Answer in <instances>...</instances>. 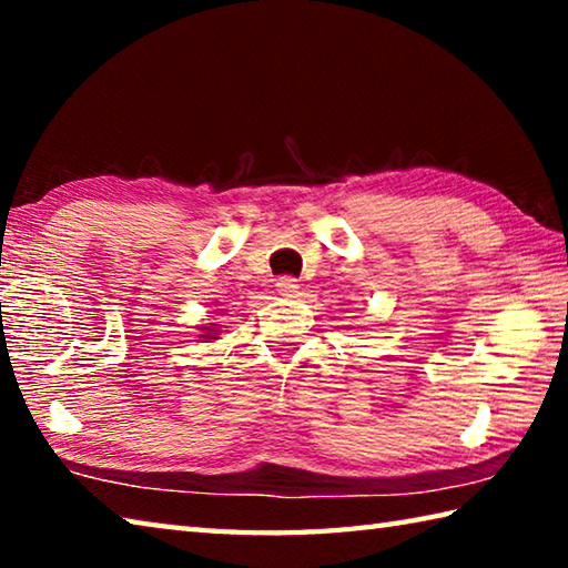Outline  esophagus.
<instances>
[{
	"mask_svg": "<svg viewBox=\"0 0 568 568\" xmlns=\"http://www.w3.org/2000/svg\"><path fill=\"white\" fill-rule=\"evenodd\" d=\"M275 287H277V293H281V295L293 297L297 293V281H295V277H291V275H283V277H277Z\"/></svg>",
	"mask_w": 568,
	"mask_h": 568,
	"instance_id": "34e87169",
	"label": "esophagus"
}]
</instances>
